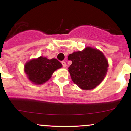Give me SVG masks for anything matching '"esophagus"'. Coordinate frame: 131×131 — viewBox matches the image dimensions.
I'll list each match as a JSON object with an SVG mask.
<instances>
[{
	"label": "esophagus",
	"mask_w": 131,
	"mask_h": 131,
	"mask_svg": "<svg viewBox=\"0 0 131 131\" xmlns=\"http://www.w3.org/2000/svg\"><path fill=\"white\" fill-rule=\"evenodd\" d=\"M61 64H62L63 67L64 68L67 67V63H66L65 61H62V62H61Z\"/></svg>",
	"instance_id": "esophagus-1"
}]
</instances>
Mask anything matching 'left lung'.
Here are the masks:
<instances>
[{
    "mask_svg": "<svg viewBox=\"0 0 131 131\" xmlns=\"http://www.w3.org/2000/svg\"><path fill=\"white\" fill-rule=\"evenodd\" d=\"M68 59L72 61L68 67L72 81L81 89L95 88L107 73L108 62L104 54L91 47L70 54Z\"/></svg>",
    "mask_w": 131,
    "mask_h": 131,
    "instance_id": "left-lung-1",
    "label": "left lung"
}]
</instances>
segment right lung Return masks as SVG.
I'll return each instance as SVG.
<instances>
[{
    "mask_svg": "<svg viewBox=\"0 0 131 131\" xmlns=\"http://www.w3.org/2000/svg\"><path fill=\"white\" fill-rule=\"evenodd\" d=\"M61 67L62 64L55 58L49 60L40 56L27 61L24 67V71L32 83L41 85L50 79L55 71Z\"/></svg>",
    "mask_w": 131,
    "mask_h": 131,
    "instance_id": "1",
    "label": "right lung"
}]
</instances>
